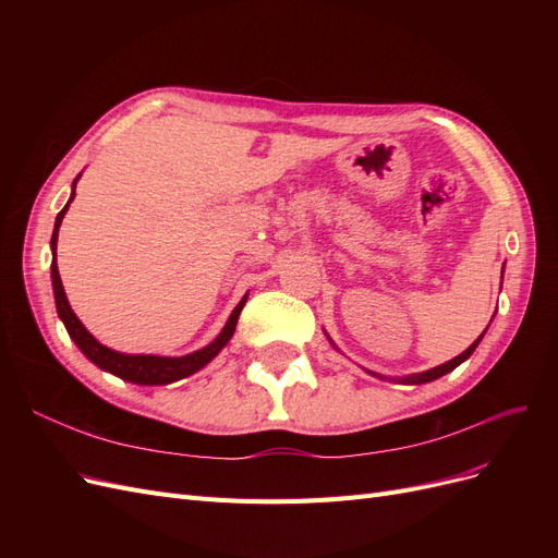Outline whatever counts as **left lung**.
Returning a JSON list of instances; mask_svg holds the SVG:
<instances>
[{"mask_svg":"<svg viewBox=\"0 0 558 558\" xmlns=\"http://www.w3.org/2000/svg\"><path fill=\"white\" fill-rule=\"evenodd\" d=\"M484 332H486V330H484ZM484 332H482V335L477 337V340L472 342L463 353H459V356H456V359H451V361H447V363H442V365H437V367H433V369H426V373H416V375H410V377H398L396 381H400V384H428V381H433V379H437V377H442V375L451 373V369H456L463 361H468V359L472 356V351H475L477 344L482 342ZM377 377H379V375H377Z\"/></svg>","mask_w":558,"mask_h":558,"instance_id":"8db88e82","label":"left lung"}]
</instances>
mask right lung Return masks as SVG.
Wrapping results in <instances>:
<instances>
[{
  "label": "right lung",
  "mask_w": 558,
  "mask_h": 558,
  "mask_svg": "<svg viewBox=\"0 0 558 558\" xmlns=\"http://www.w3.org/2000/svg\"><path fill=\"white\" fill-rule=\"evenodd\" d=\"M78 177L72 183V197H70V202L76 195V181H78ZM70 202H66L64 209L58 214L56 228H53V238H50V248H53L50 277H53V293H56L58 316L62 318V324H64L66 332H70L72 340L76 342V347L83 353H86V359L93 361L97 367H102V369H107V373L116 375V377H121V379L132 381V384H144V386H162V384L179 381L183 377L197 373V369L205 367L211 359H216V353L221 351L230 342V337L234 335V328H238V318H240V314L244 310L246 298L240 302L238 307L232 310L226 328L218 332L216 340L211 344H207L205 349H197V351L189 353V356H174V359H170V356H150V353H121V351H113V349L99 344L95 340V337L86 330V326L81 324L78 316L72 312L70 302H66V295H64V289H62V279H60V272H58V260H56L58 230H60V223H62L66 209H70Z\"/></svg>",
  "instance_id": "right-lung-1"
}]
</instances>
